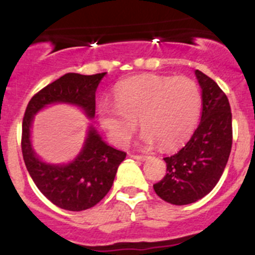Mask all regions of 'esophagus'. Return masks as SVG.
I'll list each match as a JSON object with an SVG mask.
<instances>
[{
	"label": "esophagus",
	"instance_id": "obj_1",
	"mask_svg": "<svg viewBox=\"0 0 255 255\" xmlns=\"http://www.w3.org/2000/svg\"><path fill=\"white\" fill-rule=\"evenodd\" d=\"M132 157L136 160H147L150 156H147V155H137V154H134L132 155Z\"/></svg>",
	"mask_w": 255,
	"mask_h": 255
}]
</instances>
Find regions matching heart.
Listing matches in <instances>:
<instances>
[{
	"mask_svg": "<svg viewBox=\"0 0 255 255\" xmlns=\"http://www.w3.org/2000/svg\"><path fill=\"white\" fill-rule=\"evenodd\" d=\"M202 111V93L189 77L145 75L115 87V105L104 103L99 118L113 140L125 145L142 128V141L161 149L179 146L191 136Z\"/></svg>",
	"mask_w": 255,
	"mask_h": 255,
	"instance_id": "1",
	"label": "heart"
}]
</instances>
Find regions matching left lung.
<instances>
[{"instance_id": "obj_1", "label": "left lung", "mask_w": 255, "mask_h": 255, "mask_svg": "<svg viewBox=\"0 0 255 255\" xmlns=\"http://www.w3.org/2000/svg\"><path fill=\"white\" fill-rule=\"evenodd\" d=\"M202 87L203 110L200 123L185 146L164 157L166 175L154 184L162 200L186 205L204 198L219 181L233 142L229 100L214 80L195 70Z\"/></svg>"}]
</instances>
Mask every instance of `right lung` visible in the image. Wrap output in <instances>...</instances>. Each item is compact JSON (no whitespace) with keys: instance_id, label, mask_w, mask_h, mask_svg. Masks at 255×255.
<instances>
[{"instance_id":"right-lung-1","label":"right lung","mask_w":255,"mask_h":255,"mask_svg":"<svg viewBox=\"0 0 255 255\" xmlns=\"http://www.w3.org/2000/svg\"><path fill=\"white\" fill-rule=\"evenodd\" d=\"M105 75H64L32 96L23 116L21 147L27 171L51 203L70 212L86 210L100 202L113 186L126 152L103 141L95 128L90 126L84 147L74 161L65 165L46 164L38 159L31 145L33 115L50 104L65 103L79 106L87 118L93 119L96 89Z\"/></svg>"}]
</instances>
